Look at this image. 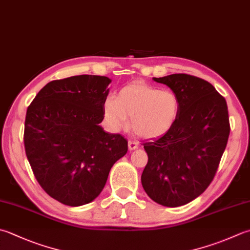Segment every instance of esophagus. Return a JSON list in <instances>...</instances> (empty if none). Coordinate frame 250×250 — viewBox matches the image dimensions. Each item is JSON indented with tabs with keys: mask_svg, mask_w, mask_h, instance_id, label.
Here are the masks:
<instances>
[{
	"mask_svg": "<svg viewBox=\"0 0 250 250\" xmlns=\"http://www.w3.org/2000/svg\"><path fill=\"white\" fill-rule=\"evenodd\" d=\"M128 146H129V149L130 150H134L135 148L139 147V142L133 141V140H130L128 142Z\"/></svg>",
	"mask_w": 250,
	"mask_h": 250,
	"instance_id": "esophagus-1",
	"label": "esophagus"
}]
</instances>
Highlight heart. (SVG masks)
I'll return each mask as SVG.
<instances>
[{
    "instance_id": "1",
    "label": "heart",
    "mask_w": 250,
    "mask_h": 250,
    "mask_svg": "<svg viewBox=\"0 0 250 250\" xmlns=\"http://www.w3.org/2000/svg\"><path fill=\"white\" fill-rule=\"evenodd\" d=\"M181 104L173 91L133 83L119 91L118 96H109L103 107L107 125L118 132L129 126L142 138L151 139L167 133L175 125Z\"/></svg>"
}]
</instances>
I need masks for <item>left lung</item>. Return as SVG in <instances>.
I'll use <instances>...</instances> for the list:
<instances>
[{
	"instance_id": "left-lung-1",
	"label": "left lung",
	"mask_w": 250,
	"mask_h": 250,
	"mask_svg": "<svg viewBox=\"0 0 250 250\" xmlns=\"http://www.w3.org/2000/svg\"><path fill=\"white\" fill-rule=\"evenodd\" d=\"M154 81L178 95L181 109L171 130L143 143L148 163L141 181L154 202L179 207L203 194L216 175L229 134L228 105L197 77L174 73Z\"/></svg>"
}]
</instances>
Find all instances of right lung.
Instances as JSON below:
<instances>
[{"label":"right lung","mask_w":250,"mask_h":250,"mask_svg":"<svg viewBox=\"0 0 250 250\" xmlns=\"http://www.w3.org/2000/svg\"><path fill=\"white\" fill-rule=\"evenodd\" d=\"M110 82L92 75L54 80L27 109L23 143L34 177L51 197L67 206H81L99 196L111 167L128 151L124 136L100 125Z\"/></svg>","instance_id":"add662e5"}]
</instances>
